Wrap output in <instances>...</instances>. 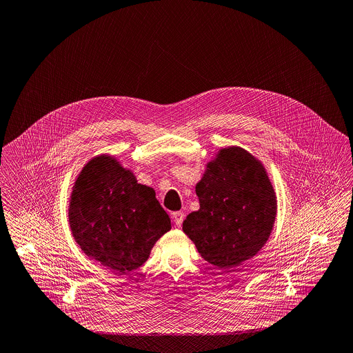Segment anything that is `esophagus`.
<instances>
[{"label": "esophagus", "instance_id": "obj_1", "mask_svg": "<svg viewBox=\"0 0 353 353\" xmlns=\"http://www.w3.org/2000/svg\"><path fill=\"white\" fill-rule=\"evenodd\" d=\"M172 219H174V223H175L176 226H182L183 220H185V213L175 212V213H172Z\"/></svg>", "mask_w": 353, "mask_h": 353}]
</instances>
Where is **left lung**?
Masks as SVG:
<instances>
[{
	"mask_svg": "<svg viewBox=\"0 0 353 353\" xmlns=\"http://www.w3.org/2000/svg\"><path fill=\"white\" fill-rule=\"evenodd\" d=\"M195 192L199 210L186 217L183 232L201 256L228 270L260 251L276 216L275 192L260 161L243 148H224Z\"/></svg>",
	"mask_w": 353,
	"mask_h": 353,
	"instance_id": "1",
	"label": "left lung"
}]
</instances>
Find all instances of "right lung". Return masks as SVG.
<instances>
[{
  "instance_id": "1",
  "label": "right lung",
  "mask_w": 353,
  "mask_h": 353,
  "mask_svg": "<svg viewBox=\"0 0 353 353\" xmlns=\"http://www.w3.org/2000/svg\"><path fill=\"white\" fill-rule=\"evenodd\" d=\"M68 220L81 250L117 272L139 268L171 229L155 192L106 155L92 159L79 174Z\"/></svg>"
}]
</instances>
